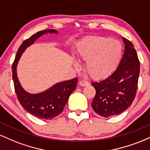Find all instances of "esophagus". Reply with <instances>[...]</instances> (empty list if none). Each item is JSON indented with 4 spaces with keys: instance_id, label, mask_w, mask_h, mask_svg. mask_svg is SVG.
<instances>
[{
    "instance_id": "obj_1",
    "label": "esophagus",
    "mask_w": 150,
    "mask_h": 150,
    "mask_svg": "<svg viewBox=\"0 0 150 150\" xmlns=\"http://www.w3.org/2000/svg\"><path fill=\"white\" fill-rule=\"evenodd\" d=\"M79 85L82 86V87H86V86L89 85V82L85 80H81L80 81V82H79Z\"/></svg>"
}]
</instances>
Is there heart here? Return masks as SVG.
<instances>
[{
	"label": "heart",
	"instance_id": "1",
	"mask_svg": "<svg viewBox=\"0 0 150 150\" xmlns=\"http://www.w3.org/2000/svg\"><path fill=\"white\" fill-rule=\"evenodd\" d=\"M79 59L87 61L85 72L94 79H101L114 71L122 55V46L112 38L93 37L85 39L77 50Z\"/></svg>",
	"mask_w": 150,
	"mask_h": 150
}]
</instances>
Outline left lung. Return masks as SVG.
<instances>
[{
	"label": "left lung",
	"instance_id": "8db88e82",
	"mask_svg": "<svg viewBox=\"0 0 150 150\" xmlns=\"http://www.w3.org/2000/svg\"><path fill=\"white\" fill-rule=\"evenodd\" d=\"M125 51L118 68L109 76L92 82L96 94L92 107L99 116H116L129 108L135 99L140 75V61L134 45L123 38Z\"/></svg>",
	"mask_w": 150,
	"mask_h": 150
}]
</instances>
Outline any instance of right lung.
Listing matches in <instances>:
<instances>
[{"instance_id":"1","label":"right lung","mask_w":150,"mask_h":150,"mask_svg":"<svg viewBox=\"0 0 150 150\" xmlns=\"http://www.w3.org/2000/svg\"><path fill=\"white\" fill-rule=\"evenodd\" d=\"M46 33H58L54 30L38 32L22 42L17 51L15 61L12 65L13 80L17 97L20 104L27 112L42 119H51L59 115L64 108L70 94L76 88L77 77L59 82L45 92L32 94L22 87L17 76V65L25 49L34 42L39 37Z\"/></svg>"}]
</instances>
